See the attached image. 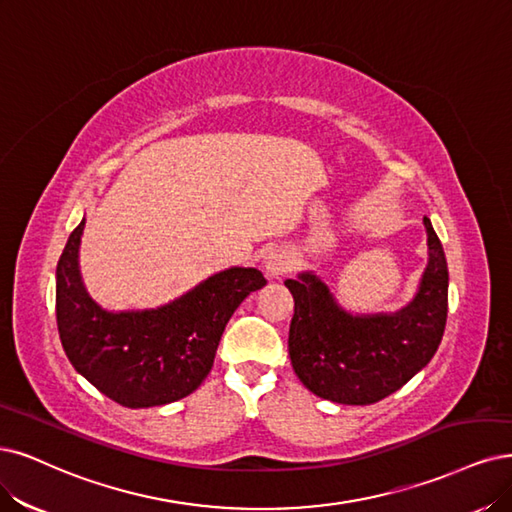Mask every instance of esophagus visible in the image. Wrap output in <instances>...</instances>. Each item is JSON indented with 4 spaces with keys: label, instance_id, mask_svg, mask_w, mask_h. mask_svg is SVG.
Listing matches in <instances>:
<instances>
[{
    "label": "esophagus",
    "instance_id": "34e87169",
    "mask_svg": "<svg viewBox=\"0 0 512 512\" xmlns=\"http://www.w3.org/2000/svg\"><path fill=\"white\" fill-rule=\"evenodd\" d=\"M291 266H293V259L289 257L287 251H282V249L272 251L266 259V270L272 278H280L282 274H287L291 270Z\"/></svg>",
    "mask_w": 512,
    "mask_h": 512
}]
</instances>
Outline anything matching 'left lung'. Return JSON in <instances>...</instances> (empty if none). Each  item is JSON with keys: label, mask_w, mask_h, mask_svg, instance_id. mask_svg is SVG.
<instances>
[{"label": "left lung", "mask_w": 512, "mask_h": 512, "mask_svg": "<svg viewBox=\"0 0 512 512\" xmlns=\"http://www.w3.org/2000/svg\"><path fill=\"white\" fill-rule=\"evenodd\" d=\"M428 268L418 295L394 316H350L312 274L285 280L295 310L289 356L297 377L320 399L373 405L403 388L437 352L447 323V259L424 217Z\"/></svg>", "instance_id": "obj_1"}]
</instances>
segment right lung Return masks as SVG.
I'll use <instances>...</instances> for the list:
<instances>
[{
	"instance_id": "add662e5",
	"label": "right lung",
	"mask_w": 512,
	"mask_h": 512,
	"mask_svg": "<svg viewBox=\"0 0 512 512\" xmlns=\"http://www.w3.org/2000/svg\"><path fill=\"white\" fill-rule=\"evenodd\" d=\"M82 230L84 221L69 234L56 266V325L75 371L130 409L192 394L213 367L227 320L268 280L255 268H232L164 308L105 312L88 297L80 278Z\"/></svg>"
}]
</instances>
